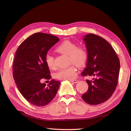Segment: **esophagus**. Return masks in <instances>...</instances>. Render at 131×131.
Masks as SVG:
<instances>
[{
  "label": "esophagus",
  "mask_w": 131,
  "mask_h": 131,
  "mask_svg": "<svg viewBox=\"0 0 131 131\" xmlns=\"http://www.w3.org/2000/svg\"><path fill=\"white\" fill-rule=\"evenodd\" d=\"M70 81L71 82H73V83H77V82L79 81L78 80H76V79H75V80H70Z\"/></svg>",
  "instance_id": "esophagus-1"
}]
</instances>
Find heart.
Here are the masks:
<instances>
[{"label": "heart", "instance_id": "obj_1", "mask_svg": "<svg viewBox=\"0 0 131 131\" xmlns=\"http://www.w3.org/2000/svg\"><path fill=\"white\" fill-rule=\"evenodd\" d=\"M58 51L68 55L70 62L76 64L79 67H83L87 63L88 59L87 50L83 46H77V44L69 40L63 41L57 48ZM45 62L50 69L55 68L54 58L51 55L47 54L45 57ZM77 76V67L72 64L68 67L62 68L56 73L58 79L61 80H72Z\"/></svg>", "mask_w": 131, "mask_h": 131}]
</instances>
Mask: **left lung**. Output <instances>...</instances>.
<instances>
[{"label": "left lung", "instance_id": "obj_1", "mask_svg": "<svg viewBox=\"0 0 131 131\" xmlns=\"http://www.w3.org/2000/svg\"><path fill=\"white\" fill-rule=\"evenodd\" d=\"M88 53L87 66L83 76H92L86 80L88 89L82 95L90 105H96L107 101L113 94L118 81L119 59L108 42L96 35L90 34L84 38Z\"/></svg>", "mask_w": 131, "mask_h": 131}]
</instances>
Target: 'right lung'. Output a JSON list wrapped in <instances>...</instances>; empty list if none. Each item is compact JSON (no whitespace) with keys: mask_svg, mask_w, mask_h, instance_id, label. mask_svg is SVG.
<instances>
[{"mask_svg":"<svg viewBox=\"0 0 131 131\" xmlns=\"http://www.w3.org/2000/svg\"><path fill=\"white\" fill-rule=\"evenodd\" d=\"M59 40L52 35L36 33L22 43L15 52L13 74L19 91L28 102L43 107L49 103L58 90L61 83L51 80L48 86L42 79L51 78L45 62L48 51Z\"/></svg>","mask_w":131,"mask_h":131,"instance_id":"right-lung-1","label":"right lung"}]
</instances>
